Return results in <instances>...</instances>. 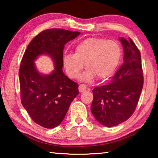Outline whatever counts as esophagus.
<instances>
[{
	"label": "esophagus",
	"instance_id": "esophagus-1",
	"mask_svg": "<svg viewBox=\"0 0 158 158\" xmlns=\"http://www.w3.org/2000/svg\"><path fill=\"white\" fill-rule=\"evenodd\" d=\"M86 89H87L86 85H84V84H80L79 86V90L80 93L84 92L85 90H86Z\"/></svg>",
	"mask_w": 158,
	"mask_h": 158
}]
</instances>
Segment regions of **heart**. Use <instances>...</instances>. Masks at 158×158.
Here are the masks:
<instances>
[{
    "label": "heart",
    "mask_w": 158,
    "mask_h": 158,
    "mask_svg": "<svg viewBox=\"0 0 158 158\" xmlns=\"http://www.w3.org/2000/svg\"><path fill=\"white\" fill-rule=\"evenodd\" d=\"M74 53H66L63 57L64 68L68 75L77 79L84 68L86 71L81 79L90 81L111 77L116 71L122 56V48L118 42L102 37H90L79 42L74 47Z\"/></svg>",
    "instance_id": "b5f03b06"
}]
</instances>
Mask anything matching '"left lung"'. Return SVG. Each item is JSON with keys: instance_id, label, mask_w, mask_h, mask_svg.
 <instances>
[{"instance_id": "left-lung-1", "label": "left lung", "mask_w": 158, "mask_h": 158, "mask_svg": "<svg viewBox=\"0 0 158 158\" xmlns=\"http://www.w3.org/2000/svg\"><path fill=\"white\" fill-rule=\"evenodd\" d=\"M123 47L122 64L110 84L93 90L90 110L95 119L106 127L127 121L133 114L143 89L141 53L134 42L120 37Z\"/></svg>"}]
</instances>
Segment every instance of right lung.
<instances>
[{"instance_id": "obj_1", "label": "right lung", "mask_w": 158, "mask_h": 158, "mask_svg": "<svg viewBox=\"0 0 158 158\" xmlns=\"http://www.w3.org/2000/svg\"><path fill=\"white\" fill-rule=\"evenodd\" d=\"M80 32L51 28L42 31L28 45L19 71L21 101L32 120L45 128L60 124L79 94V85L62 70L64 46ZM52 58L55 67L49 75L40 73L34 61L40 55Z\"/></svg>"}]
</instances>
